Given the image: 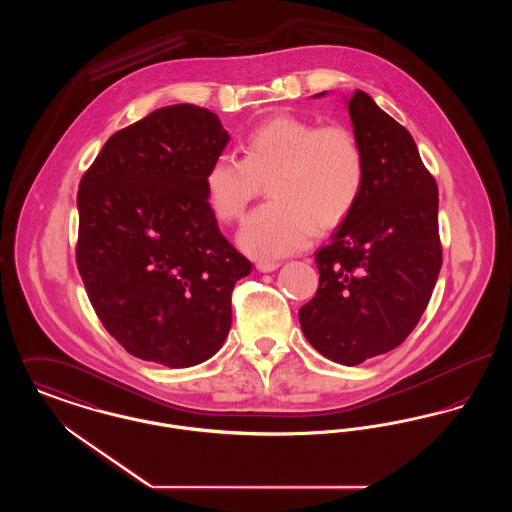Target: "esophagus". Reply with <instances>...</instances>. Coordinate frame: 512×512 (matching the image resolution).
I'll use <instances>...</instances> for the list:
<instances>
[{
	"instance_id": "1",
	"label": "esophagus",
	"mask_w": 512,
	"mask_h": 512,
	"mask_svg": "<svg viewBox=\"0 0 512 512\" xmlns=\"http://www.w3.org/2000/svg\"><path fill=\"white\" fill-rule=\"evenodd\" d=\"M278 267L280 265L274 263V261H259L257 263V270H261V272H272V270H276Z\"/></svg>"
}]
</instances>
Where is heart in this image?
<instances>
[{"label": "heart", "instance_id": "obj_1", "mask_svg": "<svg viewBox=\"0 0 512 512\" xmlns=\"http://www.w3.org/2000/svg\"><path fill=\"white\" fill-rule=\"evenodd\" d=\"M267 182L270 201L240 230L238 242L257 259H280L303 249L317 230L336 228L353 211L365 184V155L343 124H322L290 113L255 126L242 159L220 153L205 172L215 217L242 220Z\"/></svg>", "mask_w": 512, "mask_h": 512}]
</instances>
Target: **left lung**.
Instances as JSON below:
<instances>
[{"mask_svg": "<svg viewBox=\"0 0 512 512\" xmlns=\"http://www.w3.org/2000/svg\"><path fill=\"white\" fill-rule=\"evenodd\" d=\"M347 107L365 184L332 242L315 253L318 290L299 322L320 355L355 366L413 332L438 280L441 242L438 184L409 130L361 90Z\"/></svg>", "mask_w": 512, "mask_h": 512, "instance_id": "8db88e82", "label": "left lung"}]
</instances>
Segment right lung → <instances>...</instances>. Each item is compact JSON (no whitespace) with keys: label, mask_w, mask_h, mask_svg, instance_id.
Segmentation results:
<instances>
[{"label":"right lung","mask_w":512,"mask_h":512,"mask_svg":"<svg viewBox=\"0 0 512 512\" xmlns=\"http://www.w3.org/2000/svg\"><path fill=\"white\" fill-rule=\"evenodd\" d=\"M230 140L209 109L180 103L115 132L78 188L76 267L105 330L144 361L211 359L251 263L220 234L205 172Z\"/></svg>","instance_id":"add662e5"}]
</instances>
